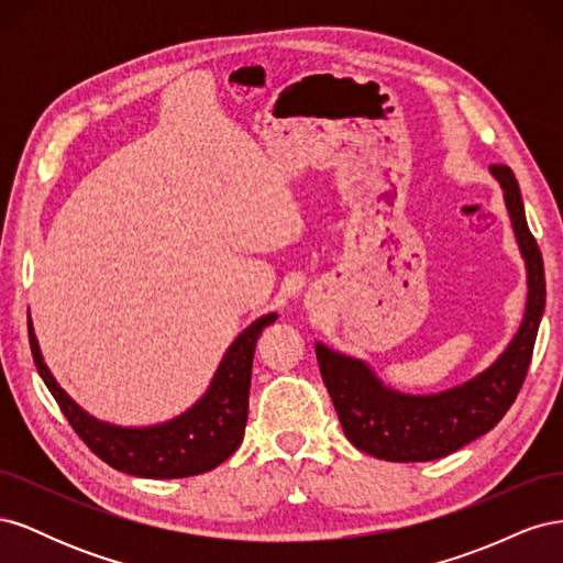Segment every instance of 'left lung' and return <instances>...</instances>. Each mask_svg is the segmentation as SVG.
<instances>
[{
    "label": "left lung",
    "instance_id": "1",
    "mask_svg": "<svg viewBox=\"0 0 563 563\" xmlns=\"http://www.w3.org/2000/svg\"><path fill=\"white\" fill-rule=\"evenodd\" d=\"M488 172L503 187L528 284L519 331L498 360L463 385L434 395H406L385 385L364 360L335 352L323 343L314 345L323 385L333 399L345 437L373 457L391 463H424L463 449L496 428L523 385L544 312V267L526 223L512 168L493 164Z\"/></svg>",
    "mask_w": 563,
    "mask_h": 563
}]
</instances>
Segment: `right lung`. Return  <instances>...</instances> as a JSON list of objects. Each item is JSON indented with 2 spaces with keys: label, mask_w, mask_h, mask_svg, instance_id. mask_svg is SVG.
<instances>
[{
  "label": "right lung",
  "mask_w": 563,
  "mask_h": 563,
  "mask_svg": "<svg viewBox=\"0 0 563 563\" xmlns=\"http://www.w3.org/2000/svg\"><path fill=\"white\" fill-rule=\"evenodd\" d=\"M272 321H277V312L255 319L234 338L209 389L185 413L147 428H122L84 411L44 364L32 321H27V331L40 376L84 444L119 472L145 479H180L218 467L240 449L249 418L255 340Z\"/></svg>",
  "instance_id": "right-lung-1"
}]
</instances>
